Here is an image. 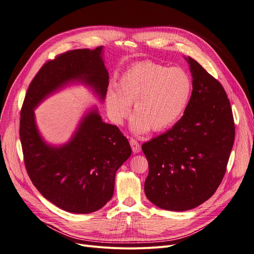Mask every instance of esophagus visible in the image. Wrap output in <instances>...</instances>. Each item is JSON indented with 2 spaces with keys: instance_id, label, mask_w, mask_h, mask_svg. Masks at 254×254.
I'll list each match as a JSON object with an SVG mask.
<instances>
[{
  "instance_id": "34e87169",
  "label": "esophagus",
  "mask_w": 254,
  "mask_h": 254,
  "mask_svg": "<svg viewBox=\"0 0 254 254\" xmlns=\"http://www.w3.org/2000/svg\"><path fill=\"white\" fill-rule=\"evenodd\" d=\"M129 144H130V147L131 150L134 153H139L141 151V145L139 144V142L135 139H130L129 140Z\"/></svg>"
}]
</instances>
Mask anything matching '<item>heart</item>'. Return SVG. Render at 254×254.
Returning a JSON list of instances; mask_svg holds the SVG:
<instances>
[{
    "mask_svg": "<svg viewBox=\"0 0 254 254\" xmlns=\"http://www.w3.org/2000/svg\"><path fill=\"white\" fill-rule=\"evenodd\" d=\"M192 92L190 75L180 68L146 62L124 74L117 92L107 97V109L116 125H122L132 105L130 129L142 135L150 129L163 131L174 126L188 108Z\"/></svg>",
    "mask_w": 254,
    "mask_h": 254,
    "instance_id": "b5f03b06",
    "label": "heart"
}]
</instances>
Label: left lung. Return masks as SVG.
<instances>
[{"mask_svg": "<svg viewBox=\"0 0 254 254\" xmlns=\"http://www.w3.org/2000/svg\"><path fill=\"white\" fill-rule=\"evenodd\" d=\"M186 61L192 76L188 108L171 129L142 145L149 166L145 194L169 211L193 209L214 194L235 141L224 88L196 61L190 57Z\"/></svg>", "mask_w": 254, "mask_h": 254, "instance_id": "left-lung-1", "label": "left lung"}]
</instances>
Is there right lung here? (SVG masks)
<instances>
[{
	"label": "right lung",
	"mask_w": 254,
	"mask_h": 254,
	"mask_svg": "<svg viewBox=\"0 0 254 254\" xmlns=\"http://www.w3.org/2000/svg\"><path fill=\"white\" fill-rule=\"evenodd\" d=\"M102 50L75 49L48 61L32 80L20 111L19 137L30 179L49 202L72 213L87 214L109 201L116 171L130 156V145L116 126L103 123L91 110L69 143L52 147L39 134L34 109L73 80L90 85L104 99L109 74Z\"/></svg>",
	"instance_id": "1"
}]
</instances>
